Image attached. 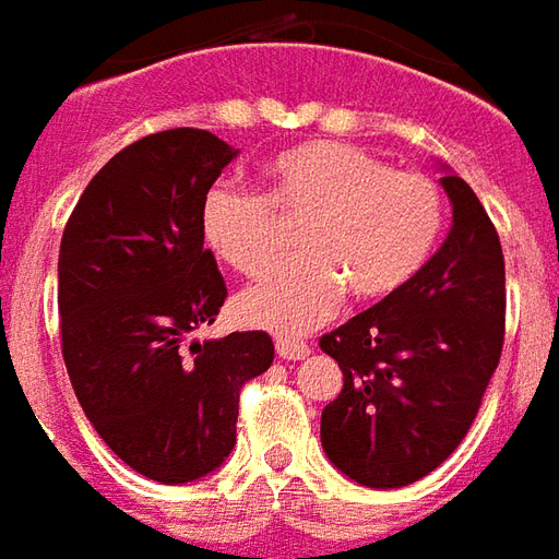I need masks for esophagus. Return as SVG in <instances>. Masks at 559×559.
Masks as SVG:
<instances>
[{"label":"esophagus","instance_id":"34e87169","mask_svg":"<svg viewBox=\"0 0 559 559\" xmlns=\"http://www.w3.org/2000/svg\"><path fill=\"white\" fill-rule=\"evenodd\" d=\"M276 355L286 361H300L310 355V346L304 340H295V336H276Z\"/></svg>","mask_w":559,"mask_h":559}]
</instances>
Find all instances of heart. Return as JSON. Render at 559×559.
<instances>
[{
	"label": "heart",
	"instance_id": "b5f03b06",
	"mask_svg": "<svg viewBox=\"0 0 559 559\" xmlns=\"http://www.w3.org/2000/svg\"><path fill=\"white\" fill-rule=\"evenodd\" d=\"M445 210L433 177L394 171L352 144L312 141L271 162L264 195L213 186L201 231L228 267L261 276L283 255V223L304 222V255L240 292L235 304L247 324L304 334L334 316L343 288L376 304L409 286L437 252Z\"/></svg>",
	"mask_w": 559,
	"mask_h": 559
}]
</instances>
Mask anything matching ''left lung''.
I'll list each match as a JSON object with an SVG mask.
<instances>
[{
  "mask_svg": "<svg viewBox=\"0 0 559 559\" xmlns=\"http://www.w3.org/2000/svg\"><path fill=\"white\" fill-rule=\"evenodd\" d=\"M454 219L409 286L319 340L343 370L322 445L367 488L433 473L473 427L506 336V261L476 192L445 174Z\"/></svg>",
  "mask_w": 559,
  "mask_h": 559,
  "instance_id": "1",
  "label": "left lung"
}]
</instances>
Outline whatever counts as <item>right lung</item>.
<instances>
[{
	"instance_id": "add662e5",
	"label": "right lung",
	"mask_w": 559,
	"mask_h": 559,
	"mask_svg": "<svg viewBox=\"0 0 559 559\" xmlns=\"http://www.w3.org/2000/svg\"><path fill=\"white\" fill-rule=\"evenodd\" d=\"M235 156L204 129L146 134L90 180L59 243L71 388L108 449L162 485L231 454L240 388L273 364L264 331L189 343L228 298L201 210Z\"/></svg>"
}]
</instances>
